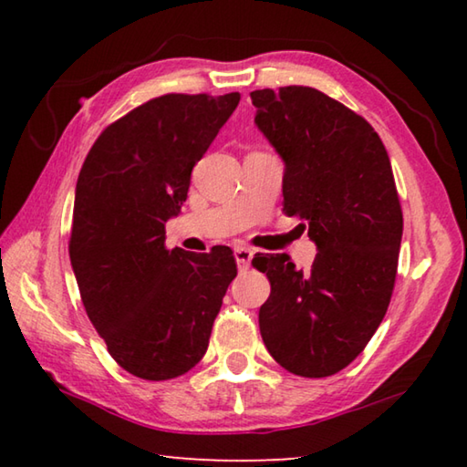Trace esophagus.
I'll use <instances>...</instances> for the list:
<instances>
[{
	"instance_id": "esophagus-1",
	"label": "esophagus",
	"mask_w": 467,
	"mask_h": 467,
	"mask_svg": "<svg viewBox=\"0 0 467 467\" xmlns=\"http://www.w3.org/2000/svg\"><path fill=\"white\" fill-rule=\"evenodd\" d=\"M251 257H253V251L249 247H236L234 249V259H236V265H239V272L249 270Z\"/></svg>"
}]
</instances>
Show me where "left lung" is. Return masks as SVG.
Returning a JSON list of instances; mask_svg holds the SVG:
<instances>
[{"mask_svg":"<svg viewBox=\"0 0 467 467\" xmlns=\"http://www.w3.org/2000/svg\"><path fill=\"white\" fill-rule=\"evenodd\" d=\"M255 125L284 161V212L305 218L317 255L253 257L270 280L259 331L274 360L329 377L365 350L389 306L404 216L389 156L367 119L309 86L251 92Z\"/></svg>","mask_w":467,"mask_h":467,"instance_id":"1","label":"left lung"}]
</instances>
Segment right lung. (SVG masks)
Returning <instances> with one entry per match:
<instances>
[{
  "mask_svg": "<svg viewBox=\"0 0 467 467\" xmlns=\"http://www.w3.org/2000/svg\"><path fill=\"white\" fill-rule=\"evenodd\" d=\"M239 100H148L100 133L78 177L69 259L84 309L117 365L146 381L185 375L203 358L236 275L228 247L169 251L164 223Z\"/></svg>",
  "mask_w": 467,
  "mask_h": 467,
  "instance_id": "obj_1",
  "label": "right lung"
}]
</instances>
